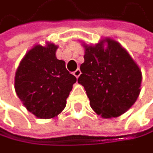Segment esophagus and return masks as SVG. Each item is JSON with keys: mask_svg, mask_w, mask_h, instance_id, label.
I'll use <instances>...</instances> for the list:
<instances>
[{"mask_svg": "<svg viewBox=\"0 0 153 153\" xmlns=\"http://www.w3.org/2000/svg\"><path fill=\"white\" fill-rule=\"evenodd\" d=\"M73 75L75 76L76 78H78L79 76L81 75V70H80L79 68H78V69H76V70L74 71V72H73Z\"/></svg>", "mask_w": 153, "mask_h": 153, "instance_id": "esophagus-1", "label": "esophagus"}]
</instances>
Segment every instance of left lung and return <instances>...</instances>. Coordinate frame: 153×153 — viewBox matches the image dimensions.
Segmentation results:
<instances>
[{"label":"left lung","mask_w":153,"mask_h":153,"mask_svg":"<svg viewBox=\"0 0 153 153\" xmlns=\"http://www.w3.org/2000/svg\"><path fill=\"white\" fill-rule=\"evenodd\" d=\"M85 62L78 83L85 88L91 108L105 119L124 114L141 91L142 72L121 44L110 38L83 44Z\"/></svg>","instance_id":"8db88e82"}]
</instances>
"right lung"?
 <instances>
[{
	"label": "right lung",
	"instance_id": "right-lung-1",
	"mask_svg": "<svg viewBox=\"0 0 153 153\" xmlns=\"http://www.w3.org/2000/svg\"><path fill=\"white\" fill-rule=\"evenodd\" d=\"M28 50L15 74V91L29 112L40 119L54 118L63 111L76 77L56 57L58 45L45 43Z\"/></svg>",
	"mask_w": 153,
	"mask_h": 153
}]
</instances>
